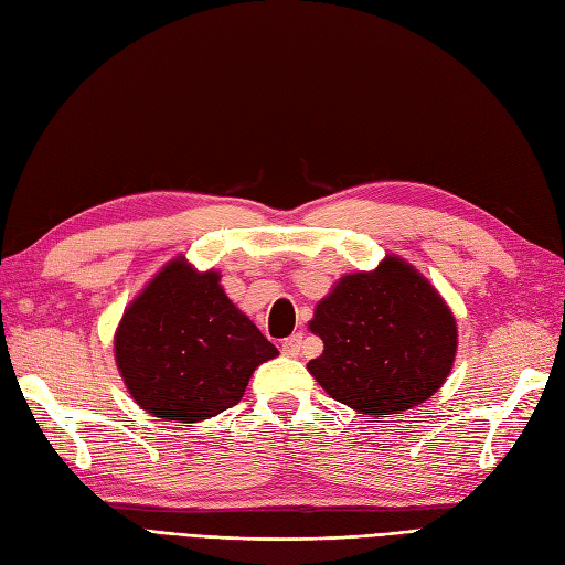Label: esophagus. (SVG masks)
Wrapping results in <instances>:
<instances>
[{
	"mask_svg": "<svg viewBox=\"0 0 565 565\" xmlns=\"http://www.w3.org/2000/svg\"><path fill=\"white\" fill-rule=\"evenodd\" d=\"M300 345H302V334H294L281 341V351L288 355V358H296L300 353Z\"/></svg>",
	"mask_w": 565,
	"mask_h": 565,
	"instance_id": "1",
	"label": "esophagus"
}]
</instances>
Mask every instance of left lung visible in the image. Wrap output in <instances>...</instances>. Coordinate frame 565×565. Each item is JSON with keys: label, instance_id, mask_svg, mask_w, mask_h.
Instances as JSON below:
<instances>
[{"label": "left lung", "instance_id": "1", "mask_svg": "<svg viewBox=\"0 0 565 565\" xmlns=\"http://www.w3.org/2000/svg\"><path fill=\"white\" fill-rule=\"evenodd\" d=\"M310 331L324 351L312 377L343 406L388 417L434 396L454 367V312L420 271L386 255L377 269L345 274L317 302Z\"/></svg>", "mask_w": 565, "mask_h": 565}]
</instances>
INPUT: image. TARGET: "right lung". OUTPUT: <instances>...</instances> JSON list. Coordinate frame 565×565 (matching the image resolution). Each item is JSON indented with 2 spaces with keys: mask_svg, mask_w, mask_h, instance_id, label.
I'll return each instance as SVG.
<instances>
[{
  "mask_svg": "<svg viewBox=\"0 0 565 565\" xmlns=\"http://www.w3.org/2000/svg\"><path fill=\"white\" fill-rule=\"evenodd\" d=\"M220 271L171 259L126 308L114 355L142 411L200 423L236 406L253 372L277 358L248 317L228 300Z\"/></svg>",
  "mask_w": 565,
  "mask_h": 565,
  "instance_id": "add662e5",
  "label": "right lung"
}]
</instances>
